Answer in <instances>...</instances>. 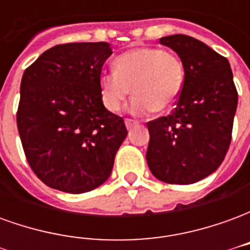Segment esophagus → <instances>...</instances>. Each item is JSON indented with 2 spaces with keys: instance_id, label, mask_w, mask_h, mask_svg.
Masks as SVG:
<instances>
[{
  "instance_id": "1",
  "label": "esophagus",
  "mask_w": 250,
  "mask_h": 250,
  "mask_svg": "<svg viewBox=\"0 0 250 250\" xmlns=\"http://www.w3.org/2000/svg\"><path fill=\"white\" fill-rule=\"evenodd\" d=\"M135 125H138V122H136V120L125 119V127H127V130H131V128L135 127Z\"/></svg>"
}]
</instances>
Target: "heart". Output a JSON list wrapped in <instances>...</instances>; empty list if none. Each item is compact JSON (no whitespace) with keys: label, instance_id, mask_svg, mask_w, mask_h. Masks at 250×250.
<instances>
[{"label":"heart","instance_id":"1","mask_svg":"<svg viewBox=\"0 0 250 250\" xmlns=\"http://www.w3.org/2000/svg\"><path fill=\"white\" fill-rule=\"evenodd\" d=\"M185 80L182 60L161 48H136L122 53L114 72H104L99 85L105 108L118 112L132 91L130 112L147 115L152 109L166 112L177 103Z\"/></svg>","mask_w":250,"mask_h":250}]
</instances>
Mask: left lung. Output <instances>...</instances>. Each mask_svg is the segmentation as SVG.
<instances>
[{"label": "left lung", "mask_w": 250, "mask_h": 250, "mask_svg": "<svg viewBox=\"0 0 250 250\" xmlns=\"http://www.w3.org/2000/svg\"><path fill=\"white\" fill-rule=\"evenodd\" d=\"M185 69L177 107L147 123V165L166 184L188 185L214 173L229 150L238 93L228 59L186 35L162 37Z\"/></svg>", "instance_id": "1"}]
</instances>
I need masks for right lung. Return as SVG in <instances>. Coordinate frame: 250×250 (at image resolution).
<instances>
[{"instance_id":"obj_1","label":"right lung","mask_w":250,"mask_h":250,"mask_svg":"<svg viewBox=\"0 0 250 250\" xmlns=\"http://www.w3.org/2000/svg\"><path fill=\"white\" fill-rule=\"evenodd\" d=\"M108 42H69L45 51L25 69L17 128L30 168L71 194L108 179L127 136L125 120L104 107L100 75Z\"/></svg>"}]
</instances>
